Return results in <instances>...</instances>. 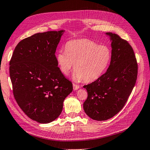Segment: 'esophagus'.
<instances>
[{
	"label": "esophagus",
	"mask_w": 150,
	"mask_h": 150,
	"mask_svg": "<svg viewBox=\"0 0 150 150\" xmlns=\"http://www.w3.org/2000/svg\"><path fill=\"white\" fill-rule=\"evenodd\" d=\"M73 86H74V90H77L79 88H80V86L78 85H76L75 83L73 84Z\"/></svg>",
	"instance_id": "34e87169"
}]
</instances>
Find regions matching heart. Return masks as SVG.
Here are the masks:
<instances>
[{"label": "heart", "mask_w": 150, "mask_h": 150, "mask_svg": "<svg viewBox=\"0 0 150 150\" xmlns=\"http://www.w3.org/2000/svg\"><path fill=\"white\" fill-rule=\"evenodd\" d=\"M111 58L108 47L87 39L69 41L65 51H59L56 55L58 66L65 75L69 74L74 64L73 79L77 82L97 80L107 69Z\"/></svg>", "instance_id": "1"}]
</instances>
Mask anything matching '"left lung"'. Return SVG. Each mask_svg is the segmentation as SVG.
I'll list each match as a JSON object with an SVG mask.
<instances>
[{
  "mask_svg": "<svg viewBox=\"0 0 150 150\" xmlns=\"http://www.w3.org/2000/svg\"><path fill=\"white\" fill-rule=\"evenodd\" d=\"M112 58L106 73L84 85L88 97L83 103L85 113L94 120L112 118L123 108L136 83L138 65L132 47L118 35L107 32Z\"/></svg>",
  "mask_w": 150,
  "mask_h": 150,
  "instance_id": "obj_1",
  "label": "left lung"
}]
</instances>
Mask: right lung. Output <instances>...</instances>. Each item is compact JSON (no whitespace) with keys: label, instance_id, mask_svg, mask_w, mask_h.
Segmentation results:
<instances>
[{"label":"right lung","instance_id":"obj_1","mask_svg":"<svg viewBox=\"0 0 150 150\" xmlns=\"http://www.w3.org/2000/svg\"><path fill=\"white\" fill-rule=\"evenodd\" d=\"M64 30L37 33L19 42L10 61L17 104L30 119L49 123L59 117L72 83L60 71L55 52Z\"/></svg>","mask_w":150,"mask_h":150}]
</instances>
